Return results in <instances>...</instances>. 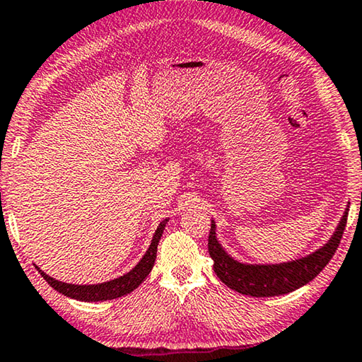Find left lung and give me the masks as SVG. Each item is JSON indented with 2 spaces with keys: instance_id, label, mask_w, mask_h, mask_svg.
<instances>
[{
  "instance_id": "left-lung-1",
  "label": "left lung",
  "mask_w": 362,
  "mask_h": 362,
  "mask_svg": "<svg viewBox=\"0 0 362 362\" xmlns=\"http://www.w3.org/2000/svg\"><path fill=\"white\" fill-rule=\"evenodd\" d=\"M348 210L337 226L335 235L324 247L308 257L278 265H246L233 260L216 241L215 223L212 221L209 233V254L214 259L215 274L226 286L246 296L269 298L298 290L314 280L337 252L346 226Z\"/></svg>"
}]
</instances>
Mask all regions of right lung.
Masks as SVG:
<instances>
[{
    "label": "right lung",
    "mask_w": 362,
    "mask_h": 362,
    "mask_svg": "<svg viewBox=\"0 0 362 362\" xmlns=\"http://www.w3.org/2000/svg\"><path fill=\"white\" fill-rule=\"evenodd\" d=\"M166 221H168V218H165L162 223L158 225L157 231H155L153 235L152 244H150V247L147 249L146 255L141 259V262H139L134 269L129 272V274H126L119 278H115V280L111 281L98 283V285H69V283L58 281L54 280V278L48 276L45 272H42L38 267L37 270L40 272V275L45 278L49 286L54 288V290L59 291L61 294H64V296L77 299V301H87V303L108 301V299L126 296V294L134 291L136 288L146 280L147 275L150 274V270H152V267L155 264V257H157L158 241L163 235Z\"/></svg>",
    "instance_id": "add662e5"
}]
</instances>
